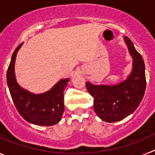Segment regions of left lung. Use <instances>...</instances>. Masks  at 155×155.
<instances>
[{"label": "left lung", "instance_id": "8db88e82", "mask_svg": "<svg viewBox=\"0 0 155 155\" xmlns=\"http://www.w3.org/2000/svg\"><path fill=\"white\" fill-rule=\"evenodd\" d=\"M124 40L133 58V69L128 78L114 85H95L86 82L87 91L94 98V112L101 120L108 123L120 121L132 114L143 99L146 88L142 56L128 37L124 36Z\"/></svg>", "mask_w": 155, "mask_h": 155}]
</instances>
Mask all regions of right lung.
Segmentation results:
<instances>
[{
  "label": "right lung",
  "instance_id": "right-lung-1",
  "mask_svg": "<svg viewBox=\"0 0 155 155\" xmlns=\"http://www.w3.org/2000/svg\"><path fill=\"white\" fill-rule=\"evenodd\" d=\"M22 43L12 54L7 72V83L13 102L19 114L28 123L39 126H53L61 121L64 110V91L69 79L59 81L50 91L35 94L18 84L15 74L17 53Z\"/></svg>",
  "mask_w": 155,
  "mask_h": 155
}]
</instances>
